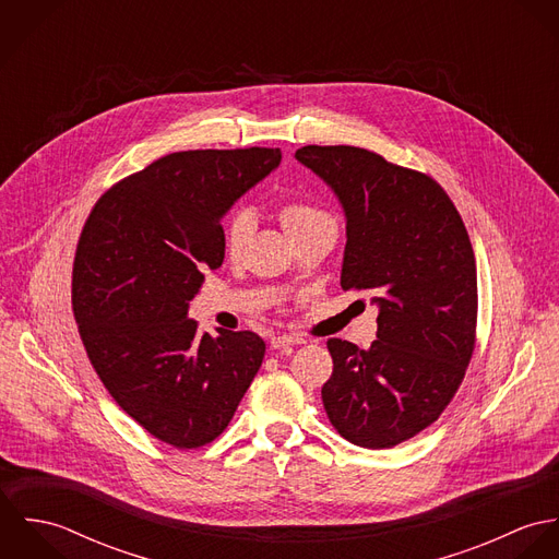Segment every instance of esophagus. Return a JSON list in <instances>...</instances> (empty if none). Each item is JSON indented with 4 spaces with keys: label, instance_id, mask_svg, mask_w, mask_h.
Segmentation results:
<instances>
[{
    "label": "esophagus",
    "instance_id": "esophagus-1",
    "mask_svg": "<svg viewBox=\"0 0 559 559\" xmlns=\"http://www.w3.org/2000/svg\"><path fill=\"white\" fill-rule=\"evenodd\" d=\"M304 337H295V335H275L271 337V348H286V346H293V344H301Z\"/></svg>",
    "mask_w": 559,
    "mask_h": 559
}]
</instances>
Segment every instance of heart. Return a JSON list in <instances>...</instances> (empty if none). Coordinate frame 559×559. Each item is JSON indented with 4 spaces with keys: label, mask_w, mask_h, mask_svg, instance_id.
I'll return each mask as SVG.
<instances>
[{
    "label": "heart",
    "mask_w": 559,
    "mask_h": 559,
    "mask_svg": "<svg viewBox=\"0 0 559 559\" xmlns=\"http://www.w3.org/2000/svg\"><path fill=\"white\" fill-rule=\"evenodd\" d=\"M275 215L290 242L306 239V237H326V239L335 237L333 217L312 202L286 200L275 209ZM251 230H253V222H251L249 213H245V211L235 213L228 219V224L224 228V237H222L224 251L228 258H239Z\"/></svg>",
    "instance_id": "1"
}]
</instances>
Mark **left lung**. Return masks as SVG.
I'll use <instances>...</instances> for the list:
<instances>
[{"instance_id": "1", "label": "left lung", "mask_w": 559, "mask_h": 559, "mask_svg": "<svg viewBox=\"0 0 559 559\" xmlns=\"http://www.w3.org/2000/svg\"><path fill=\"white\" fill-rule=\"evenodd\" d=\"M346 215L340 284L379 308L368 350L331 337L322 404L350 443L383 450L415 437L452 402L476 348L478 275L467 228L443 187L355 146L295 155Z\"/></svg>"}]
</instances>
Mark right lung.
Here are the masks:
<instances>
[{
	"mask_svg": "<svg viewBox=\"0 0 559 559\" xmlns=\"http://www.w3.org/2000/svg\"><path fill=\"white\" fill-rule=\"evenodd\" d=\"M280 160L258 146L165 155L107 189L81 230L73 314L87 359L118 406L178 450L226 430L264 359L258 333H200L187 310L224 262V213Z\"/></svg>",
	"mask_w": 559,
	"mask_h": 559,
	"instance_id": "obj_1",
	"label": "right lung"
}]
</instances>
